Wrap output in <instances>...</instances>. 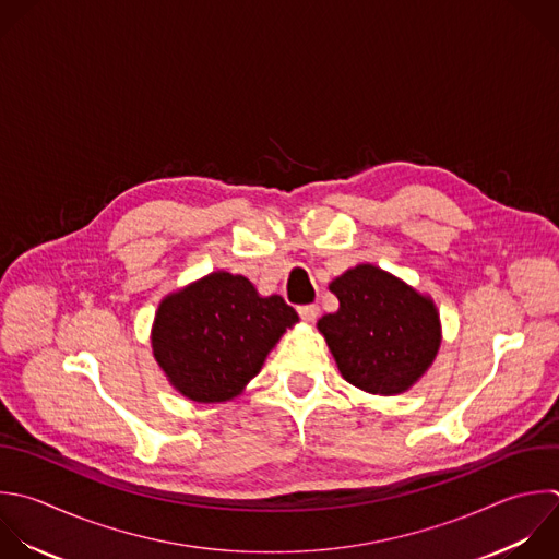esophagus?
<instances>
[{
  "label": "esophagus",
  "instance_id": "1",
  "mask_svg": "<svg viewBox=\"0 0 559 559\" xmlns=\"http://www.w3.org/2000/svg\"><path fill=\"white\" fill-rule=\"evenodd\" d=\"M297 312L304 321H314L319 317V306L317 304H306V306H299Z\"/></svg>",
  "mask_w": 559,
  "mask_h": 559
}]
</instances>
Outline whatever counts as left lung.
I'll use <instances>...</instances> for the list:
<instances>
[{
    "instance_id": "obj_1",
    "label": "left lung",
    "mask_w": 559,
    "mask_h": 559,
    "mask_svg": "<svg viewBox=\"0 0 559 559\" xmlns=\"http://www.w3.org/2000/svg\"><path fill=\"white\" fill-rule=\"evenodd\" d=\"M330 290L338 310L317 325L343 378L380 395L408 389L428 369L441 341L432 301L371 264L343 273Z\"/></svg>"
}]
</instances>
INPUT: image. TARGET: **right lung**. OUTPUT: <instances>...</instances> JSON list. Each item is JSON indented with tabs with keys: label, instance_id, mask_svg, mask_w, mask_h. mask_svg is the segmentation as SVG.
I'll use <instances>...</instances> for the list:
<instances>
[{
	"label": "right lung",
	"instance_id": "add662e5",
	"mask_svg": "<svg viewBox=\"0 0 559 559\" xmlns=\"http://www.w3.org/2000/svg\"><path fill=\"white\" fill-rule=\"evenodd\" d=\"M293 323L297 312L280 295L260 297L247 277L212 273L162 301L153 349L186 397L223 402L260 371Z\"/></svg>",
	"mask_w": 559,
	"mask_h": 559
}]
</instances>
